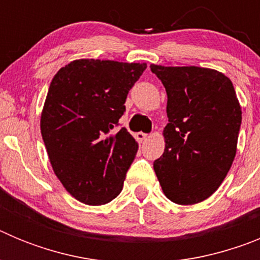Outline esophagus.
Wrapping results in <instances>:
<instances>
[{
	"mask_svg": "<svg viewBox=\"0 0 260 260\" xmlns=\"http://www.w3.org/2000/svg\"><path fill=\"white\" fill-rule=\"evenodd\" d=\"M147 138H148V134H144V133H137V134H135V139H137L138 142L146 141Z\"/></svg>",
	"mask_w": 260,
	"mask_h": 260,
	"instance_id": "esophagus-1",
	"label": "esophagus"
}]
</instances>
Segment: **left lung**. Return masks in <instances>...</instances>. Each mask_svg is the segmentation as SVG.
Returning <instances> with one entry per match:
<instances>
[{
	"label": "left lung",
	"mask_w": 260,
	"mask_h": 260,
	"mask_svg": "<svg viewBox=\"0 0 260 260\" xmlns=\"http://www.w3.org/2000/svg\"><path fill=\"white\" fill-rule=\"evenodd\" d=\"M168 95L165 150L153 169L168 199L195 204L213 194L237 152L242 112L231 79L198 66L151 65Z\"/></svg>",
	"instance_id": "8db88e82"
}]
</instances>
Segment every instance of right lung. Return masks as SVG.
I'll use <instances>...</instances> for the list:
<instances>
[{"label": "right lung", "instance_id": "1", "mask_svg": "<svg viewBox=\"0 0 260 260\" xmlns=\"http://www.w3.org/2000/svg\"><path fill=\"white\" fill-rule=\"evenodd\" d=\"M146 68L75 59L52 79L41 112V135L54 174L82 203H109L122 190L138 143L117 126L128 91Z\"/></svg>", "mask_w": 260, "mask_h": 260}]
</instances>
